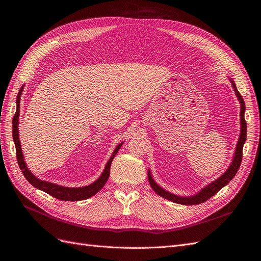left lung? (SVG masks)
<instances>
[{
	"label": "left lung",
	"instance_id": "obj_1",
	"mask_svg": "<svg viewBox=\"0 0 261 261\" xmlns=\"http://www.w3.org/2000/svg\"><path fill=\"white\" fill-rule=\"evenodd\" d=\"M231 85L235 89L237 97L241 103V111H240V118H241V133L239 136V142L237 144V148H236V152H235V156L234 160H232L231 165L229 166V168L225 171V173L219 177L218 180H216L215 182L211 183L208 186H206L205 188H203L200 193L194 197H188V198H183V197H177L175 195H172L168 191L162 189L152 179L151 174H150V171L148 172V180L150 183V186L152 187V189L155 191V193L165 198L171 202L177 203V204H183V205H196V204H201L205 201H207L208 199H211L213 196H215L219 190H220L222 187H224L225 185H227L229 183V181L232 180L240 167V164L242 161V150H243V145L245 143L246 140V121L244 119V110H245V103L244 100L242 98V96L240 95V93L237 91L236 86L234 85V82L231 81Z\"/></svg>",
	"mask_w": 261,
	"mask_h": 261
}]
</instances>
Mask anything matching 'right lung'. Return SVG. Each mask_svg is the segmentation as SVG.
Segmentation results:
<instances>
[{"label": "right lung", "mask_w": 261, "mask_h": 261, "mask_svg": "<svg viewBox=\"0 0 261 261\" xmlns=\"http://www.w3.org/2000/svg\"><path fill=\"white\" fill-rule=\"evenodd\" d=\"M22 91H23V87H21V89L18 93V96H17V111H16V113H15V115H13V118H12V138H13V142H15V145H16V153H17V160H18L19 167L22 170V173L25 176V179L29 181L34 187H36L37 189L42 190V191H44V193L50 195L51 197L56 198L58 200H61V201L86 200V199L91 198L95 194H97L98 191L105 186L106 182L109 179L111 163H112L114 156L116 155L121 144H119L116 147V149L114 150L112 156L110 158L109 162L107 163L106 168H105V170H103L102 174L100 175L99 179L97 181H95L93 184H91L89 186L79 187V188H68V187L59 186V185H56V184H53V183L45 182V181H41V180L37 179V177L26 167V164L24 162L23 153H22V150H21L20 140H19L18 123H19V114H20V97H21Z\"/></svg>", "instance_id": "obj_1"}]
</instances>
